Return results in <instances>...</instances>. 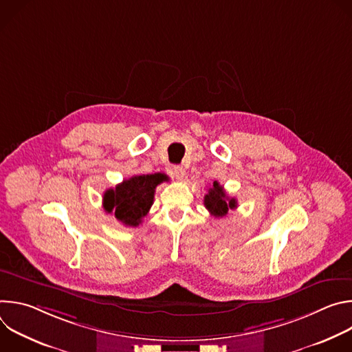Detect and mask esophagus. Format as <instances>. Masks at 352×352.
Instances as JSON below:
<instances>
[{"mask_svg":"<svg viewBox=\"0 0 352 352\" xmlns=\"http://www.w3.org/2000/svg\"><path fill=\"white\" fill-rule=\"evenodd\" d=\"M173 175H174L178 181H184L186 173H185V170H184L181 166H174V167H173Z\"/></svg>","mask_w":352,"mask_h":352,"instance_id":"34e87169","label":"esophagus"}]
</instances>
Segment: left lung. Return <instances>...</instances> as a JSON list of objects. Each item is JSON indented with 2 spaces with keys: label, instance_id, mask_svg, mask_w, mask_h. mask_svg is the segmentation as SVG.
Masks as SVG:
<instances>
[{
  "label": "left lung",
  "instance_id": "left-lung-1",
  "mask_svg": "<svg viewBox=\"0 0 352 352\" xmlns=\"http://www.w3.org/2000/svg\"><path fill=\"white\" fill-rule=\"evenodd\" d=\"M204 202L209 213L214 217H223L230 209H236V199L228 197L224 188L217 181H214L212 188H209V193L205 195Z\"/></svg>",
  "mask_w": 352,
  "mask_h": 352
}]
</instances>
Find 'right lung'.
I'll return each instance as SVG.
<instances>
[{"mask_svg": "<svg viewBox=\"0 0 352 352\" xmlns=\"http://www.w3.org/2000/svg\"><path fill=\"white\" fill-rule=\"evenodd\" d=\"M166 181L164 174H143L124 179L114 189H107L103 196V206L125 226L136 227L153 205L155 189Z\"/></svg>", "mask_w": 352, "mask_h": 352, "instance_id": "1", "label": "right lung"}]
</instances>
